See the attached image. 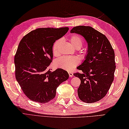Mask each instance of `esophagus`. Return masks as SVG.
Segmentation results:
<instances>
[{"instance_id":"esophagus-1","label":"esophagus","mask_w":129,"mask_h":129,"mask_svg":"<svg viewBox=\"0 0 129 129\" xmlns=\"http://www.w3.org/2000/svg\"><path fill=\"white\" fill-rule=\"evenodd\" d=\"M68 73H69V76H70V77H72L74 76L73 73H72V72H69Z\"/></svg>"}]
</instances>
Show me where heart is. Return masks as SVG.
I'll use <instances>...</instances> for the list:
<instances>
[{
  "instance_id": "heart-1",
  "label": "heart",
  "mask_w": 129,
  "mask_h": 129,
  "mask_svg": "<svg viewBox=\"0 0 129 129\" xmlns=\"http://www.w3.org/2000/svg\"><path fill=\"white\" fill-rule=\"evenodd\" d=\"M61 43V39H59L55 42L53 47V52L54 55L59 54V47ZM70 43L74 48L80 49L83 45V41L80 36L78 35H73L70 38ZM79 61H80L79 59L76 57H62L57 59L54 61V65L56 68L70 71L78 64Z\"/></svg>"
}]
</instances>
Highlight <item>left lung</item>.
<instances>
[{"label":"left lung","mask_w":129,"mask_h":129,"mask_svg":"<svg viewBox=\"0 0 129 129\" xmlns=\"http://www.w3.org/2000/svg\"><path fill=\"white\" fill-rule=\"evenodd\" d=\"M70 33L81 35L87 42L85 60L77 67L83 73L74 75L81 82L77 89L79 98L87 103H93L106 95L113 81L114 52L106 36L89 26H77Z\"/></svg>","instance_id":"1"}]
</instances>
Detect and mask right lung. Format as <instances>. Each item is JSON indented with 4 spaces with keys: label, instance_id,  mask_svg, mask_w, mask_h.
<instances>
[{
    "label": "right lung",
    "instance_id": "1",
    "mask_svg": "<svg viewBox=\"0 0 129 129\" xmlns=\"http://www.w3.org/2000/svg\"><path fill=\"white\" fill-rule=\"evenodd\" d=\"M69 30L68 27L38 28L25 35L15 56V75L24 94L30 100L47 103L55 96L57 88L67 81V71L49 69L53 46Z\"/></svg>",
    "mask_w": 129,
    "mask_h": 129
}]
</instances>
